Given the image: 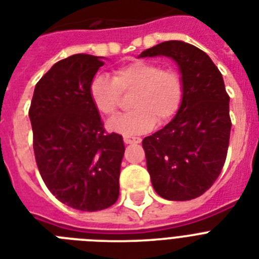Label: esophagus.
Instances as JSON below:
<instances>
[{
    "label": "esophagus",
    "mask_w": 259,
    "mask_h": 259,
    "mask_svg": "<svg viewBox=\"0 0 259 259\" xmlns=\"http://www.w3.org/2000/svg\"><path fill=\"white\" fill-rule=\"evenodd\" d=\"M142 142L140 138H131V136H124V143L125 144H139Z\"/></svg>",
    "instance_id": "34e87169"
}]
</instances>
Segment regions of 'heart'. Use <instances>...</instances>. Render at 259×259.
<instances>
[{"mask_svg": "<svg viewBox=\"0 0 259 259\" xmlns=\"http://www.w3.org/2000/svg\"><path fill=\"white\" fill-rule=\"evenodd\" d=\"M134 93L130 106L134 108L108 121L111 131L136 135L148 131L155 121L163 124L175 116L184 95L183 78L177 71L152 62L136 61L116 68L114 78L98 74L90 83V98L104 116L116 114L121 94Z\"/></svg>", "mask_w": 259, "mask_h": 259, "instance_id": "1", "label": "heart"}]
</instances>
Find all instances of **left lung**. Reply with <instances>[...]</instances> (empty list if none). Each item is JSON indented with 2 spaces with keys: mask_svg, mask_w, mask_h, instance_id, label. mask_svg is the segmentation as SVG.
<instances>
[{
  "mask_svg": "<svg viewBox=\"0 0 259 259\" xmlns=\"http://www.w3.org/2000/svg\"><path fill=\"white\" fill-rule=\"evenodd\" d=\"M168 57L184 83L181 106L172 120L143 140L147 169L156 193L187 201L208 191L221 173L229 147V95L209 55L183 40H166L139 58Z\"/></svg>",
  "mask_w": 259,
  "mask_h": 259,
  "instance_id": "8db88e82",
  "label": "left lung"
}]
</instances>
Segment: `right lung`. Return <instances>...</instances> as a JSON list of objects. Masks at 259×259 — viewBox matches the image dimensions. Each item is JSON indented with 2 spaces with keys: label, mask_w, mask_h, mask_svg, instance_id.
<instances>
[{
  "label": "right lung",
  "mask_w": 259,
  "mask_h": 259,
  "mask_svg": "<svg viewBox=\"0 0 259 259\" xmlns=\"http://www.w3.org/2000/svg\"><path fill=\"white\" fill-rule=\"evenodd\" d=\"M102 59L75 54L57 62L37 83L29 110L42 180L59 201L83 211L116 202L125 149L120 135L106 134L90 98Z\"/></svg>",
  "instance_id": "obj_1"
}]
</instances>
